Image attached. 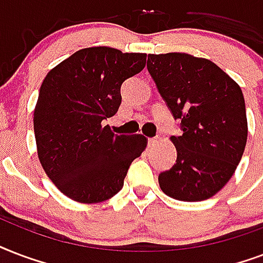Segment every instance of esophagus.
<instances>
[{"label": "esophagus", "mask_w": 263, "mask_h": 263, "mask_svg": "<svg viewBox=\"0 0 263 263\" xmlns=\"http://www.w3.org/2000/svg\"><path fill=\"white\" fill-rule=\"evenodd\" d=\"M158 141H159V138H158V137L148 138V144H149V145H155V144H156Z\"/></svg>", "instance_id": "obj_1"}]
</instances>
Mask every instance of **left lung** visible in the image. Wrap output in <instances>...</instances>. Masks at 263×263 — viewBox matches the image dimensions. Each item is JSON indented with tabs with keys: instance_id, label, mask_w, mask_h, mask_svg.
<instances>
[{
	"instance_id": "1",
	"label": "left lung",
	"mask_w": 263,
	"mask_h": 263,
	"mask_svg": "<svg viewBox=\"0 0 263 263\" xmlns=\"http://www.w3.org/2000/svg\"><path fill=\"white\" fill-rule=\"evenodd\" d=\"M146 68L181 136H173L177 160L160 173L167 196L200 201L227 185L247 142L241 89L217 64L186 53L148 54Z\"/></svg>"
}]
</instances>
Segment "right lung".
Listing matches in <instances>:
<instances>
[{
    "label": "right lung",
    "mask_w": 263,
    "mask_h": 263,
    "mask_svg": "<svg viewBox=\"0 0 263 263\" xmlns=\"http://www.w3.org/2000/svg\"><path fill=\"white\" fill-rule=\"evenodd\" d=\"M145 62V53L81 49L41 85L34 111L38 158L46 176L72 200L99 203L115 196L132 162L145 149L141 134H114L101 125L118 112L122 83Z\"/></svg>",
    "instance_id": "add662e5"
}]
</instances>
